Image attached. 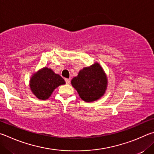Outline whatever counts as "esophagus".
I'll return each mask as SVG.
<instances>
[{"mask_svg": "<svg viewBox=\"0 0 154 154\" xmlns=\"http://www.w3.org/2000/svg\"><path fill=\"white\" fill-rule=\"evenodd\" d=\"M65 80H66V84H67V85H69V84H70V80H69V79H65Z\"/></svg>", "mask_w": 154, "mask_h": 154, "instance_id": "1", "label": "esophagus"}]
</instances>
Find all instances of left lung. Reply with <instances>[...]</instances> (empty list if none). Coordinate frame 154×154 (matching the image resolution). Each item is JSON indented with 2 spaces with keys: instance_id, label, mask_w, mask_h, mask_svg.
I'll return each mask as SVG.
<instances>
[{
  "instance_id": "left-lung-1",
  "label": "left lung",
  "mask_w": 154,
  "mask_h": 154,
  "mask_svg": "<svg viewBox=\"0 0 154 154\" xmlns=\"http://www.w3.org/2000/svg\"><path fill=\"white\" fill-rule=\"evenodd\" d=\"M72 85L82 100L92 102L103 95L107 88V79L100 65L95 63L80 70Z\"/></svg>"
}]
</instances>
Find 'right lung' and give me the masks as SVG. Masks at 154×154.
Returning <instances> with one entry per match:
<instances>
[{"instance_id": "right-lung-1", "label": "right lung", "mask_w": 154, "mask_h": 154, "mask_svg": "<svg viewBox=\"0 0 154 154\" xmlns=\"http://www.w3.org/2000/svg\"><path fill=\"white\" fill-rule=\"evenodd\" d=\"M64 84L66 82L60 75L48 67H44L32 77L29 87L37 98L45 100L49 97L54 89Z\"/></svg>"}]
</instances>
